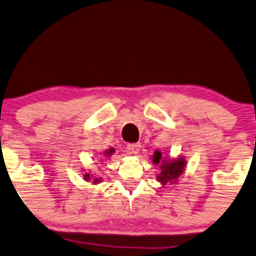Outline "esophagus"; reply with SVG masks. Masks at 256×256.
<instances>
[{"instance_id": "esophagus-1", "label": "esophagus", "mask_w": 256, "mask_h": 256, "mask_svg": "<svg viewBox=\"0 0 256 256\" xmlns=\"http://www.w3.org/2000/svg\"><path fill=\"white\" fill-rule=\"evenodd\" d=\"M140 150V143H135V144H128L127 146V151L128 154H137Z\"/></svg>"}]
</instances>
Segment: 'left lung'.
<instances>
[{"label":"left lung","instance_id":"8db88e82","mask_svg":"<svg viewBox=\"0 0 256 256\" xmlns=\"http://www.w3.org/2000/svg\"><path fill=\"white\" fill-rule=\"evenodd\" d=\"M151 159H152L154 164L159 166V170H160L159 174H157V181H159L162 186L168 184H176L186 170L187 162L182 156L176 158H170L168 156L164 157L160 151L156 150Z\"/></svg>","mask_w":256,"mask_h":256}]
</instances>
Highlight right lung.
<instances>
[{
  "label": "right lung",
  "instance_id": "obj_1",
  "mask_svg": "<svg viewBox=\"0 0 256 256\" xmlns=\"http://www.w3.org/2000/svg\"><path fill=\"white\" fill-rule=\"evenodd\" d=\"M114 152H116V150H114L113 148H110V149L104 151V156H105V157L107 158V157H110V156H112ZM83 176H84L83 179H84L85 181H91V182H94V184H100V181H102V178H96V176H94V174L88 173V172H85V173L83 174Z\"/></svg>",
  "mask_w": 256,
  "mask_h": 256
}]
</instances>
